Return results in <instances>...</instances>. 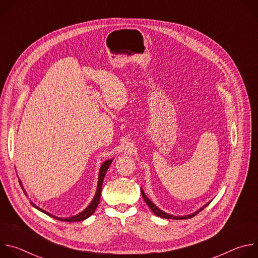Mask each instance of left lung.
Instances as JSON below:
<instances>
[{
    "mask_svg": "<svg viewBox=\"0 0 258 258\" xmlns=\"http://www.w3.org/2000/svg\"><path fill=\"white\" fill-rule=\"evenodd\" d=\"M141 193H142V196H143V198H144V200H145V202L148 204V206L150 207V209L154 212V214H156L157 216H160V217H163V218H167V219H186V218H191V217H193V216H195L197 213H199L201 210H203L209 203H207V204H205L203 207H201L199 210H197L196 212H194V213H192V214H189V215H185V216H174V215H172V214H168V213H166V212H164V211H162L161 209H159L150 199H148V197H147L146 195H145V193H144V191H143V189H141Z\"/></svg>",
    "mask_w": 258,
    "mask_h": 258,
    "instance_id": "left-lung-1",
    "label": "left lung"
}]
</instances>
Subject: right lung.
<instances>
[{"instance_id": "1", "label": "right lung", "mask_w": 258, "mask_h": 258, "mask_svg": "<svg viewBox=\"0 0 258 258\" xmlns=\"http://www.w3.org/2000/svg\"><path fill=\"white\" fill-rule=\"evenodd\" d=\"M112 160H113V159L106 160V161L101 165V168H100V171H99V179H98V187H97L96 195H95V197H94L93 201L90 203V205H89V206H88L84 211H82L81 213H79V214H77V215H75V216H71V217L62 218V217H57V216H55V215H53V214L49 213L48 211L43 210L42 208H40V207L36 206L35 204H33L31 201H30V204H31L33 207H35L36 209H39L40 211H42V212H44V213L48 214L49 216L54 217L55 219L62 220V222H68V223L81 222V220H84V219H86V218L90 217V216L95 212V210H96V208H97V206H98V204H99V202H100V198H101V190H102V185H103V179H104V176H105V174H106V171H107V169H108L109 165L111 164ZM19 182L21 183V181H19Z\"/></svg>"}]
</instances>
